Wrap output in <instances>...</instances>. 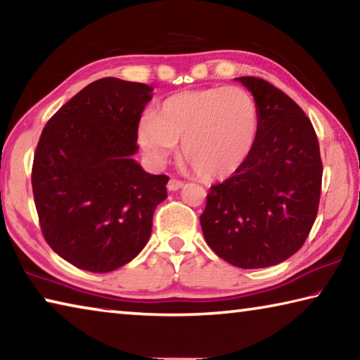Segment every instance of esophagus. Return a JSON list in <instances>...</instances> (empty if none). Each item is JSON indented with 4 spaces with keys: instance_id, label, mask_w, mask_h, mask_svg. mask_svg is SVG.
<instances>
[{
    "instance_id": "1",
    "label": "esophagus",
    "mask_w": 360,
    "mask_h": 360,
    "mask_svg": "<svg viewBox=\"0 0 360 360\" xmlns=\"http://www.w3.org/2000/svg\"><path fill=\"white\" fill-rule=\"evenodd\" d=\"M184 186V182L182 181H179V179H176V178H172L168 181V191H172V192H174V191H179V188Z\"/></svg>"
}]
</instances>
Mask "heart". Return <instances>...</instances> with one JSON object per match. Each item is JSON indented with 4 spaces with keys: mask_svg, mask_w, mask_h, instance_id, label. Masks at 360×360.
Returning a JSON list of instances; mask_svg holds the SVG:
<instances>
[{
    "mask_svg": "<svg viewBox=\"0 0 360 360\" xmlns=\"http://www.w3.org/2000/svg\"><path fill=\"white\" fill-rule=\"evenodd\" d=\"M260 129L254 96L243 87L184 90L162 101L139 122L138 141L162 163L181 144V157L203 179H224L245 165Z\"/></svg>",
    "mask_w": 360,
    "mask_h": 360,
    "instance_id": "heart-1",
    "label": "heart"
}]
</instances>
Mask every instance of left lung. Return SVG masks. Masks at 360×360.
I'll list each match as a JSON object with an SVG mask.
<instances>
[{
    "instance_id": "obj_1",
    "label": "left lung",
    "mask_w": 360,
    "mask_h": 360,
    "mask_svg": "<svg viewBox=\"0 0 360 360\" xmlns=\"http://www.w3.org/2000/svg\"><path fill=\"white\" fill-rule=\"evenodd\" d=\"M260 112L254 149L238 172L210 188L200 224L208 246L240 268L278 265L308 238L318 216L322 162L311 120L275 85L236 77Z\"/></svg>"
}]
</instances>
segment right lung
Returning <instances> with one entry per match:
<instances>
[{
  "mask_svg": "<svg viewBox=\"0 0 360 360\" xmlns=\"http://www.w3.org/2000/svg\"><path fill=\"white\" fill-rule=\"evenodd\" d=\"M152 90L98 79L41 133L32 169L41 231L53 252L81 270L108 273L135 259L167 198L168 176L146 173L133 158Z\"/></svg>",
  "mask_w": 360,
  "mask_h": 360,
  "instance_id": "obj_1",
  "label": "right lung"
}]
</instances>
